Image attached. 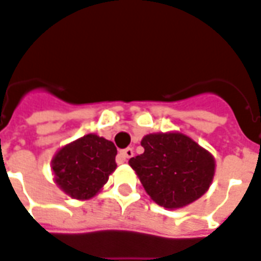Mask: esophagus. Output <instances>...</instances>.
I'll use <instances>...</instances> for the list:
<instances>
[{
  "instance_id": "esophagus-1",
  "label": "esophagus",
  "mask_w": 261,
  "mask_h": 261,
  "mask_svg": "<svg viewBox=\"0 0 261 261\" xmlns=\"http://www.w3.org/2000/svg\"><path fill=\"white\" fill-rule=\"evenodd\" d=\"M119 155L122 157L123 161H126V160L132 159V157H133V149H130V147H128V149L121 150V153H119Z\"/></svg>"
}]
</instances>
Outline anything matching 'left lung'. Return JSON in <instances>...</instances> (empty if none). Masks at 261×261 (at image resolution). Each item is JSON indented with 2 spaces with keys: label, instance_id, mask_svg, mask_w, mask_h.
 <instances>
[{
  "label": "left lung",
  "instance_id": "8db88e82",
  "mask_svg": "<svg viewBox=\"0 0 261 261\" xmlns=\"http://www.w3.org/2000/svg\"><path fill=\"white\" fill-rule=\"evenodd\" d=\"M144 153L129 160L157 204L179 208L206 193L214 176V159L182 133H151L142 139Z\"/></svg>",
  "mask_w": 261,
  "mask_h": 261
}]
</instances>
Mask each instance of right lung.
<instances>
[{
	"instance_id": "1",
	"label": "right lung",
	"mask_w": 261,
	"mask_h": 261,
	"mask_svg": "<svg viewBox=\"0 0 261 261\" xmlns=\"http://www.w3.org/2000/svg\"><path fill=\"white\" fill-rule=\"evenodd\" d=\"M115 144L97 135H86L68 144L53 160L55 182L75 199H90L117 168Z\"/></svg>"
}]
</instances>
